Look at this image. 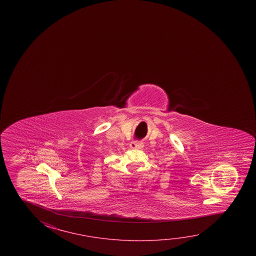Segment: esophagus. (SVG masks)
<instances>
[{
    "label": "esophagus",
    "instance_id": "1",
    "mask_svg": "<svg viewBox=\"0 0 256 256\" xmlns=\"http://www.w3.org/2000/svg\"><path fill=\"white\" fill-rule=\"evenodd\" d=\"M130 148L133 149H141L142 148V142H138V141H133L130 144Z\"/></svg>",
    "mask_w": 256,
    "mask_h": 256
}]
</instances>
